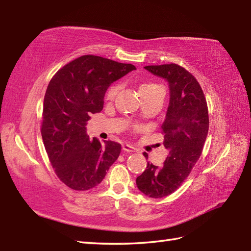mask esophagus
I'll list each match as a JSON object with an SVG mask.
<instances>
[{"instance_id": "obj_1", "label": "esophagus", "mask_w": 251, "mask_h": 251, "mask_svg": "<svg viewBox=\"0 0 251 251\" xmlns=\"http://www.w3.org/2000/svg\"><path fill=\"white\" fill-rule=\"evenodd\" d=\"M123 151L131 153V152H135L136 149L132 147V146H130V145H124V146H123Z\"/></svg>"}]
</instances>
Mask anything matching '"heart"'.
Segmentation results:
<instances>
[{
  "instance_id": "b5f03b06",
  "label": "heart",
  "mask_w": 251,
  "mask_h": 251,
  "mask_svg": "<svg viewBox=\"0 0 251 251\" xmlns=\"http://www.w3.org/2000/svg\"><path fill=\"white\" fill-rule=\"evenodd\" d=\"M161 88L162 87H159L158 85L154 84V83H143L139 86V93L143 99L145 97H147V96L155 93L156 90L161 89ZM117 90H119V86H117V85H113V86H111L108 90V93H106V99H109V100L113 99L115 97Z\"/></svg>"
}]
</instances>
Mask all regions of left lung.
<instances>
[{
  "label": "left lung",
  "instance_id": "8db88e82",
  "mask_svg": "<svg viewBox=\"0 0 251 251\" xmlns=\"http://www.w3.org/2000/svg\"><path fill=\"white\" fill-rule=\"evenodd\" d=\"M146 70L164 78L169 87V104L162 125L168 155L161 167L148 163L136 179L143 194L161 199L174 193L201 154L209 127L204 93L196 78L178 65L147 66ZM146 157L147 153H143Z\"/></svg>",
  "mask_w": 251,
  "mask_h": 251
}]
</instances>
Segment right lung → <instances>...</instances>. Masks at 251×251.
Segmentation results:
<instances>
[{"instance_id":"add662e5","label":"right lung","mask_w":251,"mask_h":251,"mask_svg":"<svg viewBox=\"0 0 251 251\" xmlns=\"http://www.w3.org/2000/svg\"><path fill=\"white\" fill-rule=\"evenodd\" d=\"M136 70L99 56L85 55L58 71L47 86L43 105L42 138L55 173L76 191L95 188L121 153V145H103L86 132L90 115L103 109L110 85Z\"/></svg>"}]
</instances>
